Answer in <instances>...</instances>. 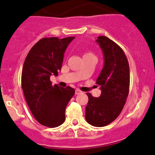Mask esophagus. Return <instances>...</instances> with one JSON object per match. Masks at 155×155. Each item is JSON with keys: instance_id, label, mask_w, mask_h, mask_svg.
I'll use <instances>...</instances> for the list:
<instances>
[{"instance_id": "34e87169", "label": "esophagus", "mask_w": 155, "mask_h": 155, "mask_svg": "<svg viewBox=\"0 0 155 155\" xmlns=\"http://www.w3.org/2000/svg\"><path fill=\"white\" fill-rule=\"evenodd\" d=\"M75 93H76V95H78V94H79V93H82V91H81V90H78V89H76V91H75Z\"/></svg>"}]
</instances>
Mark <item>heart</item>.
Here are the masks:
<instances>
[{"instance_id": "1", "label": "heart", "mask_w": 155, "mask_h": 155, "mask_svg": "<svg viewBox=\"0 0 155 155\" xmlns=\"http://www.w3.org/2000/svg\"><path fill=\"white\" fill-rule=\"evenodd\" d=\"M86 54H91V53H86Z\"/></svg>"}]
</instances>
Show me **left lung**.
Segmentation results:
<instances>
[{"mask_svg":"<svg viewBox=\"0 0 155 155\" xmlns=\"http://www.w3.org/2000/svg\"><path fill=\"white\" fill-rule=\"evenodd\" d=\"M97 42L104 57V68L97 79L102 90L100 97H89L86 107V120L94 127H104L117 119L127 101L130 88V68L122 48L106 36Z\"/></svg>","mask_w":155,"mask_h":155,"instance_id":"1","label":"left lung"}]
</instances>
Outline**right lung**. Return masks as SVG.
<instances>
[{
  "label": "right lung",
  "mask_w": 155,
  "mask_h": 155,
  "mask_svg": "<svg viewBox=\"0 0 155 155\" xmlns=\"http://www.w3.org/2000/svg\"><path fill=\"white\" fill-rule=\"evenodd\" d=\"M75 37L44 38L31 48L23 65L21 87L31 112L38 123L56 127L65 121V107L75 94L70 86L51 85L50 76L58 75L64 53Z\"/></svg>",
  "instance_id": "right-lung-1"
}]
</instances>
